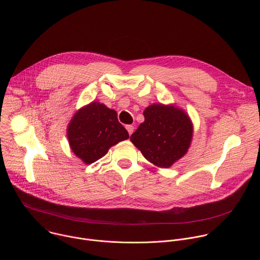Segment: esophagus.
<instances>
[{"instance_id":"1","label":"esophagus","mask_w":260,"mask_h":260,"mask_svg":"<svg viewBox=\"0 0 260 260\" xmlns=\"http://www.w3.org/2000/svg\"><path fill=\"white\" fill-rule=\"evenodd\" d=\"M125 128L127 129V132H128L129 136L134 133V126H133V125H126V126H125Z\"/></svg>"}]
</instances>
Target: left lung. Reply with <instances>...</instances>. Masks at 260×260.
Segmentation results:
<instances>
[{
	"label": "left lung",
	"instance_id": "left-lung-1",
	"mask_svg": "<svg viewBox=\"0 0 260 260\" xmlns=\"http://www.w3.org/2000/svg\"><path fill=\"white\" fill-rule=\"evenodd\" d=\"M143 115L145 120L131 136L132 143L148 161L157 168H171L190 147L193 124L189 115L171 104H152Z\"/></svg>",
	"mask_w": 260,
	"mask_h": 260
}]
</instances>
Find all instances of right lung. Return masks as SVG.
Returning a JSON list of instances; mask_svg holds the SVG:
<instances>
[{"mask_svg": "<svg viewBox=\"0 0 260 260\" xmlns=\"http://www.w3.org/2000/svg\"><path fill=\"white\" fill-rule=\"evenodd\" d=\"M73 153L90 165L105 156L112 146L129 138L117 113L100 102H91L73 115L67 127Z\"/></svg>", "mask_w": 260, "mask_h": 260, "instance_id": "obj_1", "label": "right lung"}]
</instances>
